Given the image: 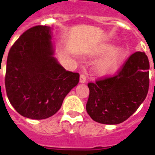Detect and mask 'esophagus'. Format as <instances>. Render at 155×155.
<instances>
[{
	"label": "esophagus",
	"instance_id": "esophagus-1",
	"mask_svg": "<svg viewBox=\"0 0 155 155\" xmlns=\"http://www.w3.org/2000/svg\"><path fill=\"white\" fill-rule=\"evenodd\" d=\"M86 82V76L84 75H81L80 77V83L84 84Z\"/></svg>",
	"mask_w": 155,
	"mask_h": 155
}]
</instances>
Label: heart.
Returning a JSON list of instances; mask_svg holds the SVG:
<instances>
[{"instance_id":"heart-1","label":"heart","mask_w":155,"mask_h":155,"mask_svg":"<svg viewBox=\"0 0 155 155\" xmlns=\"http://www.w3.org/2000/svg\"><path fill=\"white\" fill-rule=\"evenodd\" d=\"M92 55L94 57L105 56L95 65L97 74L105 76L114 73L120 67L127 55V51L124 47L115 48L114 44H105L94 50Z\"/></svg>"}]
</instances>
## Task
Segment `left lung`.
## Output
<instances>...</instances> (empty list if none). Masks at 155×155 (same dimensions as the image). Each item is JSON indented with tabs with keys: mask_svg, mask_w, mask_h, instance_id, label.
Here are the masks:
<instances>
[{
	"mask_svg": "<svg viewBox=\"0 0 155 155\" xmlns=\"http://www.w3.org/2000/svg\"><path fill=\"white\" fill-rule=\"evenodd\" d=\"M150 63L144 52L132 54L113 77L88 83L86 110L94 121L118 124L127 120L146 99Z\"/></svg>",
	"mask_w": 155,
	"mask_h": 155,
	"instance_id": "1",
	"label": "left lung"
}]
</instances>
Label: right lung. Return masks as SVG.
Wrapping results in <instances>:
<instances>
[{"mask_svg": "<svg viewBox=\"0 0 155 155\" xmlns=\"http://www.w3.org/2000/svg\"><path fill=\"white\" fill-rule=\"evenodd\" d=\"M52 28L35 26L14 44L7 58L5 89L16 111L31 120H44L58 111L65 97L80 80L54 58Z\"/></svg>", "mask_w": 155, "mask_h": 155, "instance_id": "add662e5", "label": "right lung"}]
</instances>
